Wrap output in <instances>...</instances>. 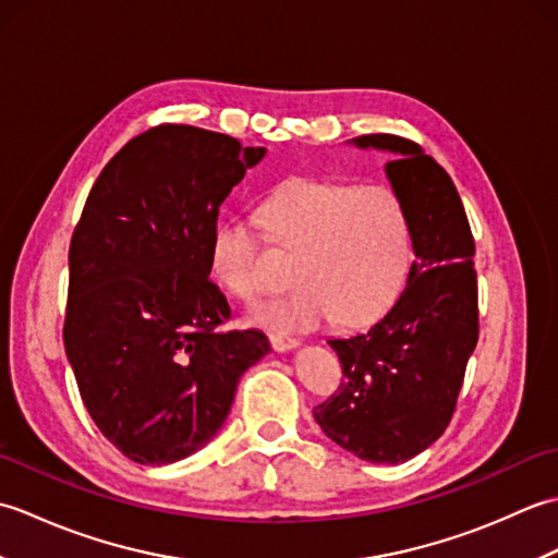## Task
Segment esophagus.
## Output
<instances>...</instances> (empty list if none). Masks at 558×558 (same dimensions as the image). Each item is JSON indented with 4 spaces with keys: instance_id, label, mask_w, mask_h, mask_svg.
I'll use <instances>...</instances> for the list:
<instances>
[{
    "instance_id": "esophagus-1",
    "label": "esophagus",
    "mask_w": 558,
    "mask_h": 558,
    "mask_svg": "<svg viewBox=\"0 0 558 558\" xmlns=\"http://www.w3.org/2000/svg\"><path fill=\"white\" fill-rule=\"evenodd\" d=\"M270 345L276 352H288L292 348H298L300 342L294 338H288V336H270Z\"/></svg>"
}]
</instances>
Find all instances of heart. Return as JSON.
Returning a JSON list of instances; mask_svg holds the SVG:
<instances>
[{"mask_svg":"<svg viewBox=\"0 0 558 558\" xmlns=\"http://www.w3.org/2000/svg\"><path fill=\"white\" fill-rule=\"evenodd\" d=\"M268 240L298 254L292 294L260 304L252 324L270 330H312L338 318L345 326L384 314L405 286L412 264L408 210L386 184L290 177L256 208ZM260 236L252 220L228 218L210 234L213 280L236 300L260 292Z\"/></svg>","mask_w":558,"mask_h":558,"instance_id":"b5f03b06","label":"heart"}]
</instances>
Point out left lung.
<instances>
[{
  "label": "left lung",
  "mask_w": 558,
  "mask_h": 558,
  "mask_svg": "<svg viewBox=\"0 0 558 558\" xmlns=\"http://www.w3.org/2000/svg\"><path fill=\"white\" fill-rule=\"evenodd\" d=\"M348 144L390 156L384 172L408 210L414 260L376 324L328 340L342 381L314 420L348 453L398 465L429 448L456 410L480 333L475 240L453 180L417 144L393 134Z\"/></svg>",
  "instance_id": "8db88e82"
}]
</instances>
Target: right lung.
Segmentation results:
<instances>
[{
  "instance_id": "1",
  "label": "right lung",
  "mask_w": 558,
  "mask_h": 558,
  "mask_svg": "<svg viewBox=\"0 0 558 558\" xmlns=\"http://www.w3.org/2000/svg\"><path fill=\"white\" fill-rule=\"evenodd\" d=\"M266 156L186 124L129 141L93 184L69 246L64 348L93 422L141 465L204 448L242 374L270 352L260 330H222L210 234L232 186Z\"/></svg>"
}]
</instances>
